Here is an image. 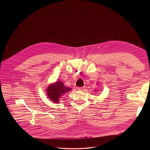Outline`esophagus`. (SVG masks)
I'll return each instance as SVG.
<instances>
[{
    "label": "esophagus",
    "instance_id": "obj_1",
    "mask_svg": "<svg viewBox=\"0 0 150 150\" xmlns=\"http://www.w3.org/2000/svg\"><path fill=\"white\" fill-rule=\"evenodd\" d=\"M84 88H85L84 87H78V88H77V89L78 90H83Z\"/></svg>",
    "mask_w": 150,
    "mask_h": 150
}]
</instances>
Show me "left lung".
I'll use <instances>...</instances> for the list:
<instances>
[{"label": "left lung", "instance_id": "obj_1", "mask_svg": "<svg viewBox=\"0 0 150 150\" xmlns=\"http://www.w3.org/2000/svg\"><path fill=\"white\" fill-rule=\"evenodd\" d=\"M95 92H97V91H96H96H95Z\"/></svg>", "mask_w": 150, "mask_h": 150}]
</instances>
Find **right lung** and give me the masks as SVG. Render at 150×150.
Instances as JSON below:
<instances>
[{
  "mask_svg": "<svg viewBox=\"0 0 150 150\" xmlns=\"http://www.w3.org/2000/svg\"><path fill=\"white\" fill-rule=\"evenodd\" d=\"M71 90H72L71 88L66 87L61 81H59L49 84L47 88L46 93L49 99L54 103H58L60 97Z\"/></svg>",
  "mask_w": 150,
  "mask_h": 150,
  "instance_id": "right-lung-1",
  "label": "right lung"
}]
</instances>
